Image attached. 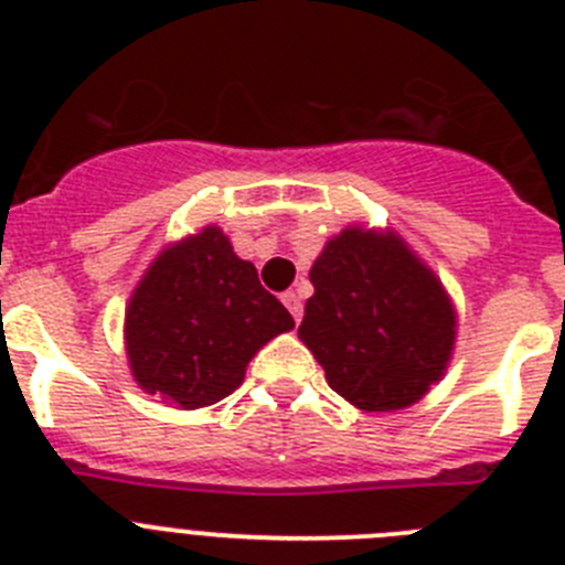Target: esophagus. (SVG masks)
Masks as SVG:
<instances>
[{
	"label": "esophagus",
	"instance_id": "34e87169",
	"mask_svg": "<svg viewBox=\"0 0 565 565\" xmlns=\"http://www.w3.org/2000/svg\"><path fill=\"white\" fill-rule=\"evenodd\" d=\"M282 302H286V308L291 311V317L299 322V319H302V297H299L297 291H286L282 294Z\"/></svg>",
	"mask_w": 565,
	"mask_h": 565
}]
</instances>
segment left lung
<instances>
[{"label":"left lung","mask_w":565,"mask_h":565,"mask_svg":"<svg viewBox=\"0 0 565 565\" xmlns=\"http://www.w3.org/2000/svg\"><path fill=\"white\" fill-rule=\"evenodd\" d=\"M311 286L299 339L353 407L402 411L444 376L456 308L398 234L348 226L311 266Z\"/></svg>","instance_id":"1"}]
</instances>
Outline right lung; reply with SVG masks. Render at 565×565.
Returning a JSON list of instances; mask_svg holds the SVG:
<instances>
[{
  "instance_id": "1",
  "label": "right lung",
  "mask_w": 565,
  "mask_h": 565,
  "mask_svg": "<svg viewBox=\"0 0 565 565\" xmlns=\"http://www.w3.org/2000/svg\"><path fill=\"white\" fill-rule=\"evenodd\" d=\"M291 328L257 268L206 226L154 257L129 297L124 339L141 391L198 411L237 391L254 353Z\"/></svg>"
}]
</instances>
